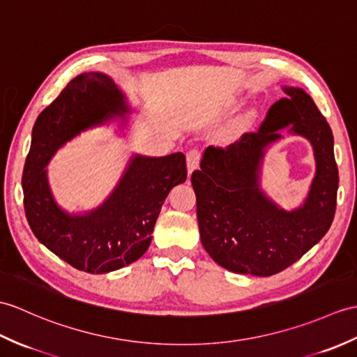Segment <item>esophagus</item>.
I'll return each instance as SVG.
<instances>
[{"label": "esophagus", "mask_w": 357, "mask_h": 357, "mask_svg": "<svg viewBox=\"0 0 357 357\" xmlns=\"http://www.w3.org/2000/svg\"><path fill=\"white\" fill-rule=\"evenodd\" d=\"M185 158H187L188 175H192V173L199 167V161H201V153H199V151H196V149H193V151L187 152Z\"/></svg>", "instance_id": "obj_1"}]
</instances>
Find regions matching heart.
Listing matches in <instances>:
<instances>
[{
  "instance_id": "b5f03b06",
  "label": "heart",
  "mask_w": 357,
  "mask_h": 357,
  "mask_svg": "<svg viewBox=\"0 0 357 357\" xmlns=\"http://www.w3.org/2000/svg\"><path fill=\"white\" fill-rule=\"evenodd\" d=\"M251 117H252V114H248V115H246V119H248V120H250Z\"/></svg>"
}]
</instances>
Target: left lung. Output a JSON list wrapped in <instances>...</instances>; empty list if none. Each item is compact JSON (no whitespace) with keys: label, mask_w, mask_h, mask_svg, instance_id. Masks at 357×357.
<instances>
[{"label":"left lung","mask_w":357,"mask_h":357,"mask_svg":"<svg viewBox=\"0 0 357 357\" xmlns=\"http://www.w3.org/2000/svg\"><path fill=\"white\" fill-rule=\"evenodd\" d=\"M260 129L227 149L208 146L195 170L201 242L231 272L269 277L291 266L326 236L336 210L337 165L327 120L303 88L283 86ZM288 135L312 144L315 176L303 204L284 211L262 192L261 165L267 147Z\"/></svg>","instance_id":"8db88e82"}]
</instances>
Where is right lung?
<instances>
[{"instance_id": "right-lung-1", "label": "right lung", "mask_w": 357, "mask_h": 357, "mask_svg": "<svg viewBox=\"0 0 357 357\" xmlns=\"http://www.w3.org/2000/svg\"><path fill=\"white\" fill-rule=\"evenodd\" d=\"M132 107L105 73H82L39 114L22 173L24 210L33 234L73 268L112 272L137 261L152 242L155 222L170 190L185 182L184 153L132 155L117 185L96 208L68 213L56 202L47 165L82 132L119 120Z\"/></svg>"}]
</instances>
